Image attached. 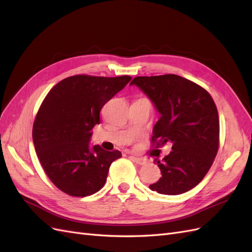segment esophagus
<instances>
[{"instance_id": "esophagus-1", "label": "esophagus", "mask_w": 252, "mask_h": 252, "mask_svg": "<svg viewBox=\"0 0 252 252\" xmlns=\"http://www.w3.org/2000/svg\"><path fill=\"white\" fill-rule=\"evenodd\" d=\"M132 160L134 163H136L138 165H145L147 163V159L144 158H136V157H131Z\"/></svg>"}]
</instances>
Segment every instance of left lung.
<instances>
[{
  "label": "left lung",
  "instance_id": "obj_1",
  "mask_svg": "<svg viewBox=\"0 0 252 252\" xmlns=\"http://www.w3.org/2000/svg\"><path fill=\"white\" fill-rule=\"evenodd\" d=\"M154 103L160 118L152 146L171 144L172 151L156 159L162 177L150 189L180 195L195 188L210 170L219 148V118L214 100L198 84L176 74L136 76L131 82Z\"/></svg>",
  "mask_w": 252,
  "mask_h": 252
}]
</instances>
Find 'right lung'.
<instances>
[{"instance_id":"add662e5","label":"right lung","mask_w":252,"mask_h":252,"mask_svg":"<svg viewBox=\"0 0 252 252\" xmlns=\"http://www.w3.org/2000/svg\"><path fill=\"white\" fill-rule=\"evenodd\" d=\"M77 74L57 83L38 109L33 141L44 172L57 189L72 197L99 191L106 182L109 166L121 158L118 150L89 147L100 112L107 101L131 81Z\"/></svg>"}]
</instances>
